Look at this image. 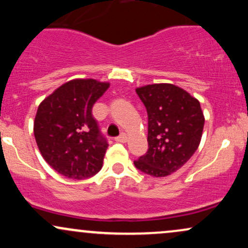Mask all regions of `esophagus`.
Masks as SVG:
<instances>
[{"label":"esophagus","mask_w":248,"mask_h":248,"mask_svg":"<svg viewBox=\"0 0 248 248\" xmlns=\"http://www.w3.org/2000/svg\"><path fill=\"white\" fill-rule=\"evenodd\" d=\"M127 140H128V136L124 133H121L118 138H115V141L121 142V143H124V142H127Z\"/></svg>","instance_id":"obj_1"}]
</instances>
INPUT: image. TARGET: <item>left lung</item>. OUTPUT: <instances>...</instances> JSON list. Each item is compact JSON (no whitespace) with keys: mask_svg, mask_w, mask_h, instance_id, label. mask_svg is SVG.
Wrapping results in <instances>:
<instances>
[{"mask_svg":"<svg viewBox=\"0 0 248 248\" xmlns=\"http://www.w3.org/2000/svg\"><path fill=\"white\" fill-rule=\"evenodd\" d=\"M148 114V152L134 164L153 177H166L191 158L201 143L204 114L183 88L153 84L136 88Z\"/></svg>","mask_w":248,"mask_h":248,"instance_id":"8db88e82","label":"left lung"}]
</instances>
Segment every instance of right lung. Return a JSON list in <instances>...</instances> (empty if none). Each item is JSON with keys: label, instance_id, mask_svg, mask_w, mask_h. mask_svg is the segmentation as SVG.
Wrapping results in <instances>:
<instances>
[{"label": "right lung", "instance_id": "obj_1", "mask_svg": "<svg viewBox=\"0 0 248 248\" xmlns=\"http://www.w3.org/2000/svg\"><path fill=\"white\" fill-rule=\"evenodd\" d=\"M109 87L95 79H73L39 104L33 134L43 158L57 172L85 179L102 168L108 144L92 116V107Z\"/></svg>", "mask_w": 248, "mask_h": 248}]
</instances>
